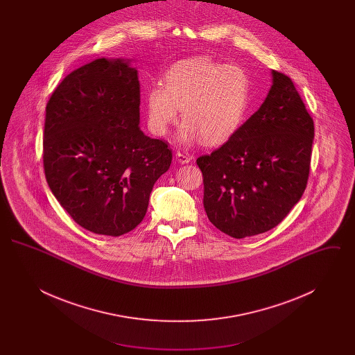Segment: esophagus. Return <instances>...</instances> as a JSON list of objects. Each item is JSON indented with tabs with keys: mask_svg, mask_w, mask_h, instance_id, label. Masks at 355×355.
I'll return each mask as SVG.
<instances>
[{
	"mask_svg": "<svg viewBox=\"0 0 355 355\" xmlns=\"http://www.w3.org/2000/svg\"><path fill=\"white\" fill-rule=\"evenodd\" d=\"M175 157H177V159H178V162L180 164H189L191 159H193V157L191 155H189L187 153L185 152H177L175 153Z\"/></svg>",
	"mask_w": 355,
	"mask_h": 355,
	"instance_id": "1",
	"label": "esophagus"
}]
</instances>
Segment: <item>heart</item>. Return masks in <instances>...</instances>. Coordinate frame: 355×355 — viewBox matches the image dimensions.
Segmentation results:
<instances>
[{
    "label": "heart",
    "instance_id": "1",
    "mask_svg": "<svg viewBox=\"0 0 355 355\" xmlns=\"http://www.w3.org/2000/svg\"><path fill=\"white\" fill-rule=\"evenodd\" d=\"M252 80L239 65H226L206 55L175 62L165 74V84L153 85L145 94L148 126L162 137L184 119L182 142L201 139L217 146L236 135L250 105Z\"/></svg>",
    "mask_w": 355,
    "mask_h": 355
}]
</instances>
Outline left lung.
Masks as SVG:
<instances>
[{
	"instance_id": "8db88e82",
	"label": "left lung",
	"mask_w": 355,
	"mask_h": 355,
	"mask_svg": "<svg viewBox=\"0 0 355 355\" xmlns=\"http://www.w3.org/2000/svg\"><path fill=\"white\" fill-rule=\"evenodd\" d=\"M314 122L286 74L272 70L261 107L229 141L197 158L209 220L233 238L275 227L307 185Z\"/></svg>"
}]
</instances>
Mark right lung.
<instances>
[{"instance_id":"add662e5","label":"right lung","mask_w":355,"mask_h":355,"mask_svg":"<svg viewBox=\"0 0 355 355\" xmlns=\"http://www.w3.org/2000/svg\"><path fill=\"white\" fill-rule=\"evenodd\" d=\"M139 81L122 60L76 69L46 105L44 171L51 193L86 230L119 236L144 220L171 150L144 135Z\"/></svg>"}]
</instances>
